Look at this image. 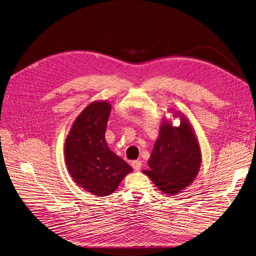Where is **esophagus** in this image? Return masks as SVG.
Here are the masks:
<instances>
[{
	"label": "esophagus",
	"mask_w": 256,
	"mask_h": 256,
	"mask_svg": "<svg viewBox=\"0 0 256 256\" xmlns=\"http://www.w3.org/2000/svg\"><path fill=\"white\" fill-rule=\"evenodd\" d=\"M132 166L136 172H138L142 168V162L140 160H134L132 162Z\"/></svg>",
	"instance_id": "1"
}]
</instances>
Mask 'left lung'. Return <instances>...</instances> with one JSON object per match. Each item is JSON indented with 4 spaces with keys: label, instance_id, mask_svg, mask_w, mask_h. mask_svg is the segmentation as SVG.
<instances>
[{
    "label": "left lung",
    "instance_id": "8db88e82",
    "mask_svg": "<svg viewBox=\"0 0 256 256\" xmlns=\"http://www.w3.org/2000/svg\"><path fill=\"white\" fill-rule=\"evenodd\" d=\"M180 126H174L166 118L161 122L159 136L148 160V176L156 187L166 194L174 195L192 184L201 162V149L189 120L180 111H174Z\"/></svg>",
    "mask_w": 256,
    "mask_h": 256
}]
</instances>
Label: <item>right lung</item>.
I'll return each mask as SVG.
<instances>
[{"label":"right lung","mask_w":256,"mask_h":256,"mask_svg":"<svg viewBox=\"0 0 256 256\" xmlns=\"http://www.w3.org/2000/svg\"><path fill=\"white\" fill-rule=\"evenodd\" d=\"M110 112L107 101L90 103L72 124L64 145L66 168L74 182L100 197L112 194L132 172L105 140Z\"/></svg>","instance_id":"right-lung-1"}]
</instances>
